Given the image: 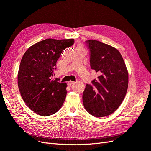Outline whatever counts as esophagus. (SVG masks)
Instances as JSON below:
<instances>
[{"label":"esophagus","instance_id":"1","mask_svg":"<svg viewBox=\"0 0 151 151\" xmlns=\"http://www.w3.org/2000/svg\"><path fill=\"white\" fill-rule=\"evenodd\" d=\"M67 84H68V85H69V86H72L73 84H75V82H73V81H69L68 83H67Z\"/></svg>","mask_w":151,"mask_h":151}]
</instances>
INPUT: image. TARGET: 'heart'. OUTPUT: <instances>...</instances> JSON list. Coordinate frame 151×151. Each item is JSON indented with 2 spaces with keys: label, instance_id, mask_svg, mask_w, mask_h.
I'll return each instance as SVG.
<instances>
[{
  "label": "heart",
  "instance_id": "heart-1",
  "mask_svg": "<svg viewBox=\"0 0 151 151\" xmlns=\"http://www.w3.org/2000/svg\"><path fill=\"white\" fill-rule=\"evenodd\" d=\"M80 48H81V47H78V49H80Z\"/></svg>",
  "mask_w": 151,
  "mask_h": 151
}]
</instances>
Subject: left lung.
<instances>
[{
	"label": "left lung",
	"instance_id": "1",
	"mask_svg": "<svg viewBox=\"0 0 151 151\" xmlns=\"http://www.w3.org/2000/svg\"><path fill=\"white\" fill-rule=\"evenodd\" d=\"M89 50L91 69L100 75L86 84L84 106L89 114L102 117L117 110L123 101L129 84V74L121 54L115 48L97 40L86 41Z\"/></svg>",
	"mask_w": 151,
	"mask_h": 151
}]
</instances>
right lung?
<instances>
[{"mask_svg": "<svg viewBox=\"0 0 151 151\" xmlns=\"http://www.w3.org/2000/svg\"><path fill=\"white\" fill-rule=\"evenodd\" d=\"M74 43L73 39H46L28 48L22 56L18 72V87L23 101L36 114L49 116L62 106L67 84L51 77L63 50Z\"/></svg>", "mask_w": 151, "mask_h": 151, "instance_id": "right-lung-1", "label": "right lung"}]
</instances>
